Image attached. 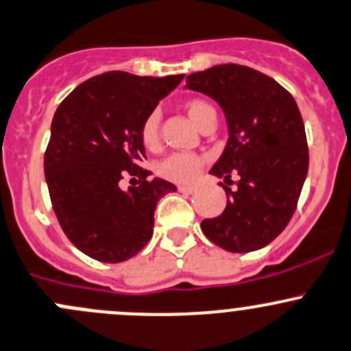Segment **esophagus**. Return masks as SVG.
Instances as JSON below:
<instances>
[{
    "instance_id": "1",
    "label": "esophagus",
    "mask_w": 351,
    "mask_h": 351,
    "mask_svg": "<svg viewBox=\"0 0 351 351\" xmlns=\"http://www.w3.org/2000/svg\"><path fill=\"white\" fill-rule=\"evenodd\" d=\"M177 191H179V193H184V194H193L196 189H194L193 186H177Z\"/></svg>"
}]
</instances>
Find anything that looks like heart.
<instances>
[{"mask_svg": "<svg viewBox=\"0 0 351 351\" xmlns=\"http://www.w3.org/2000/svg\"><path fill=\"white\" fill-rule=\"evenodd\" d=\"M187 116L191 117L197 128L203 126L206 117L211 112H215L213 107L208 102L201 99H191L184 104ZM141 141L147 148H155L158 145V138H160V110L155 109L145 117L143 124H141ZM204 165V158L197 154H191V152H174V154L167 155L162 158L157 164V172L162 177L174 182H193L197 174L201 172Z\"/></svg>", "mask_w": 351, "mask_h": 351, "instance_id": "obj_1", "label": "heart"}]
</instances>
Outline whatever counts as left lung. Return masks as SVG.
I'll list each match as a JSON object with an SVG mask.
<instances>
[{"label": "left lung", "instance_id": "left-lung-1", "mask_svg": "<svg viewBox=\"0 0 351 351\" xmlns=\"http://www.w3.org/2000/svg\"><path fill=\"white\" fill-rule=\"evenodd\" d=\"M186 88L221 107L228 141L210 174L223 182L239 175L217 218L201 221L213 244L251 252L275 241L289 225L308 171L304 121L293 97L269 76L241 64H218L186 78Z\"/></svg>", "mask_w": 351, "mask_h": 351}]
</instances>
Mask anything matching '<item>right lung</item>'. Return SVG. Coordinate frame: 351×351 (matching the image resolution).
I'll return each mask as SVG.
<instances>
[{"instance_id": "obj_1", "label": "right lung", "mask_w": 351, "mask_h": 351, "mask_svg": "<svg viewBox=\"0 0 351 351\" xmlns=\"http://www.w3.org/2000/svg\"><path fill=\"white\" fill-rule=\"evenodd\" d=\"M126 71L97 75L76 86L51 124L44 174L59 225L75 247L102 263H123L141 251L154 234L158 199L172 182L148 179L141 124L182 82ZM131 175L138 188L120 189Z\"/></svg>"}]
</instances>
